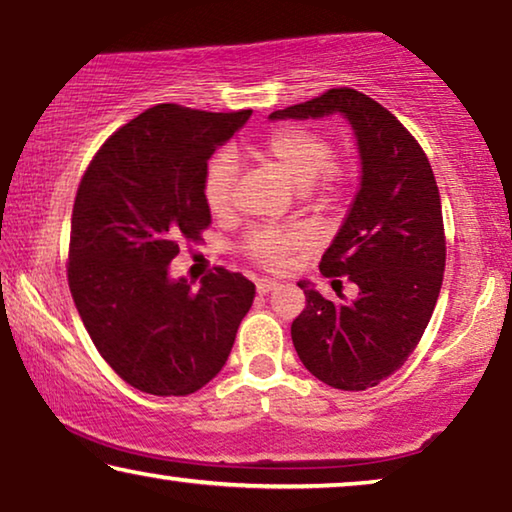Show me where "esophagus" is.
Masks as SVG:
<instances>
[{"mask_svg": "<svg viewBox=\"0 0 512 512\" xmlns=\"http://www.w3.org/2000/svg\"><path fill=\"white\" fill-rule=\"evenodd\" d=\"M275 286H277L275 279L265 277V279H258V282H256V291L258 293H270L272 289H275Z\"/></svg>", "mask_w": 512, "mask_h": 512, "instance_id": "esophagus-1", "label": "esophagus"}]
</instances>
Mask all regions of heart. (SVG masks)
Segmentation results:
<instances>
[{"label":"heart","instance_id":"1","mask_svg":"<svg viewBox=\"0 0 512 512\" xmlns=\"http://www.w3.org/2000/svg\"><path fill=\"white\" fill-rule=\"evenodd\" d=\"M251 153L265 165L289 179L296 188H310L321 179L324 188L338 181V167L333 165V146L321 132L300 125L272 130ZM237 165L230 153H216L205 172V200L214 214H228L233 207ZM312 247V235L305 228L293 226L256 230L247 240V251L268 268H286L293 258Z\"/></svg>","mask_w":512,"mask_h":512}]
</instances>
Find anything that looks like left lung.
<instances>
[{
  "label": "left lung",
  "mask_w": 512,
  "mask_h": 512,
  "mask_svg": "<svg viewBox=\"0 0 512 512\" xmlns=\"http://www.w3.org/2000/svg\"><path fill=\"white\" fill-rule=\"evenodd\" d=\"M340 114L361 158L359 193L331 247L324 275L359 286V296L326 300L300 279L305 310L291 324L303 366L328 387L363 391L408 361L436 307L445 272L443 209L429 158L401 121L354 88L272 111L270 121Z\"/></svg>",
  "instance_id": "8db88e82"
}]
</instances>
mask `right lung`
<instances>
[{"label": "right lung", "mask_w": 512, "mask_h": 512, "mask_svg": "<svg viewBox=\"0 0 512 512\" xmlns=\"http://www.w3.org/2000/svg\"><path fill=\"white\" fill-rule=\"evenodd\" d=\"M251 111L158 104L114 132L83 174L69 235V289L102 359L130 387L188 396L226 366L256 286L216 268L170 275L209 226L207 160Z\"/></svg>", "instance_id": "obj_1"}]
</instances>
